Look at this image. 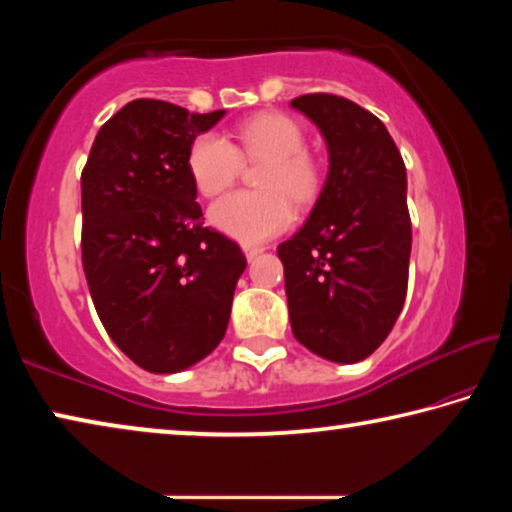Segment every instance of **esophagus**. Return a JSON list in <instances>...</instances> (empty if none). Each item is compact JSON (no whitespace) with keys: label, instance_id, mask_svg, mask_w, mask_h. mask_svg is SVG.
<instances>
[{"label":"esophagus","instance_id":"1","mask_svg":"<svg viewBox=\"0 0 512 512\" xmlns=\"http://www.w3.org/2000/svg\"><path fill=\"white\" fill-rule=\"evenodd\" d=\"M262 253V248L259 246H248V244H244V255L250 259V262H253V259Z\"/></svg>","mask_w":512,"mask_h":512}]
</instances>
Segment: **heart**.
<instances>
[{"label":"heart","mask_w":512,"mask_h":512,"mask_svg":"<svg viewBox=\"0 0 512 512\" xmlns=\"http://www.w3.org/2000/svg\"><path fill=\"white\" fill-rule=\"evenodd\" d=\"M239 146L223 135L203 133L192 142L187 155L194 187L207 198L223 194L237 183L248 162H266L257 185L262 192H235L221 198L210 210V221L223 235L241 244H264L287 230L296 203L314 201L323 185V169L305 144L307 137L296 119L282 112H264L237 128Z\"/></svg>","instance_id":"heart-1"}]
</instances>
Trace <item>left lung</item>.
<instances>
[{
	"label": "left lung",
	"mask_w": 512,
	"mask_h": 512,
	"mask_svg": "<svg viewBox=\"0 0 512 512\" xmlns=\"http://www.w3.org/2000/svg\"><path fill=\"white\" fill-rule=\"evenodd\" d=\"M318 126L329 171L305 225L277 248L293 336L318 357L357 363L404 307L411 216L406 167L386 126L336 94L291 101Z\"/></svg>",
	"instance_id": "left-lung-1"
}]
</instances>
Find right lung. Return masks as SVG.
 I'll return each instance as SVG.
<instances>
[{
  "label": "right lung",
  "mask_w": 512,
  "mask_h": 512,
  "mask_svg": "<svg viewBox=\"0 0 512 512\" xmlns=\"http://www.w3.org/2000/svg\"><path fill=\"white\" fill-rule=\"evenodd\" d=\"M223 115L135 99L99 128L81 173L94 309L117 348L158 375L194 366L221 343L246 268L235 241L203 225L187 167L196 135Z\"/></svg>",
  "instance_id": "right-lung-1"
}]
</instances>
